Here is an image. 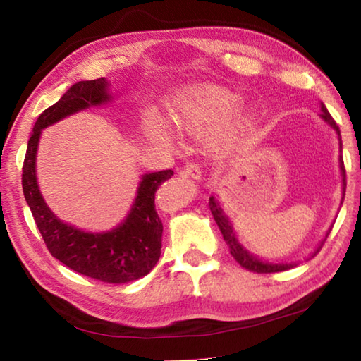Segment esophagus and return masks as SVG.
Segmentation results:
<instances>
[{
	"instance_id": "esophagus-1",
	"label": "esophagus",
	"mask_w": 361,
	"mask_h": 361,
	"mask_svg": "<svg viewBox=\"0 0 361 361\" xmlns=\"http://www.w3.org/2000/svg\"><path fill=\"white\" fill-rule=\"evenodd\" d=\"M181 173L185 176H189V178H192V180L202 178V169H200L197 164H186V166L183 167Z\"/></svg>"
}]
</instances>
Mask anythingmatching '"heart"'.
<instances>
[{
  "label": "heart",
  "mask_w": 361,
  "mask_h": 361,
  "mask_svg": "<svg viewBox=\"0 0 361 361\" xmlns=\"http://www.w3.org/2000/svg\"><path fill=\"white\" fill-rule=\"evenodd\" d=\"M167 118L183 135H205L209 151L221 152L235 148L256 122V108L242 103L234 90L202 85L175 95L167 103ZM145 130L151 140L162 145L173 143V133L161 116H149Z\"/></svg>",
  "instance_id": "1"
}]
</instances>
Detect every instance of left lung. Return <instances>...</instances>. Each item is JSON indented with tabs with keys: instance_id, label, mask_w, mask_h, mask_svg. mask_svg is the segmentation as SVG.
Returning a JSON list of instances; mask_svg holds the SVG:
<instances>
[{
	"instance_id": "obj_1",
	"label": "left lung",
	"mask_w": 361,
	"mask_h": 361,
	"mask_svg": "<svg viewBox=\"0 0 361 361\" xmlns=\"http://www.w3.org/2000/svg\"><path fill=\"white\" fill-rule=\"evenodd\" d=\"M322 106V113H320V118L326 122V124L331 127V129L334 130L336 135H338V140H339V151L342 152V142H341V130L339 127L336 126L334 119L331 118V114L328 113L326 106L323 105V103H320ZM339 170H341V176H342V197H341V205L342 202H344V195H345V169H344V161H342V156L339 154ZM210 210H212V215L213 218H215V221L218 224L219 231H221L223 234V239L224 242L228 243L229 245V250H231V255L234 256V259L239 262V264L242 267L248 269V271H253V272H264V274H269V272H280V271H286V269H291L298 266L299 262L296 261H291V262H272V261H264L261 259L259 256L253 255L252 252H248V250L242 245V243L239 242V239H237L235 235V231H234V226H232L229 216L226 215V213L223 212L221 209V204H219V200L216 199V195H212L210 197ZM333 228V226H331ZM331 228H329L326 231L325 237H323V240L319 243V247H317L314 250V253L310 255V258H314V256L319 253L320 247L323 245V242L326 240V237L329 232H331Z\"/></svg>"
}]
</instances>
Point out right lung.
Segmentation results:
<instances>
[{
	"mask_svg": "<svg viewBox=\"0 0 361 361\" xmlns=\"http://www.w3.org/2000/svg\"><path fill=\"white\" fill-rule=\"evenodd\" d=\"M106 78L79 81L49 106L35 122L23 161V195L32 210L49 252L66 267L106 283H126L142 279L156 266L162 247V221L156 212L154 195L173 170L145 173L127 216L113 229L90 232L65 223L49 209L36 175V156L46 127L84 109L113 102Z\"/></svg>",
	"mask_w": 361,
	"mask_h": 361,
	"instance_id": "right-lung-1",
	"label": "right lung"
}]
</instances>
